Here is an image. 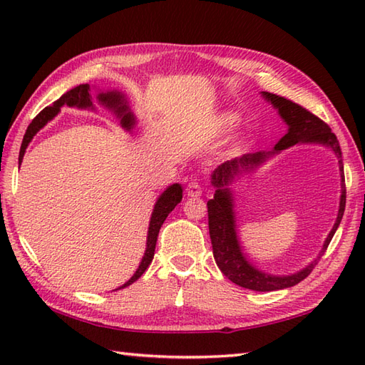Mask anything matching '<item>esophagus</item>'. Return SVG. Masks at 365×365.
<instances>
[{
  "label": "esophagus",
  "mask_w": 365,
  "mask_h": 365,
  "mask_svg": "<svg viewBox=\"0 0 365 365\" xmlns=\"http://www.w3.org/2000/svg\"><path fill=\"white\" fill-rule=\"evenodd\" d=\"M187 192H188V196L197 197V196L202 195V187H200L199 182L191 180V182L187 185Z\"/></svg>",
  "instance_id": "1"
}]
</instances>
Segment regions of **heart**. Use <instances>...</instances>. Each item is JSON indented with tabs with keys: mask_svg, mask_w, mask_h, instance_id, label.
Returning <instances> with one entry per match:
<instances>
[{
	"mask_svg": "<svg viewBox=\"0 0 365 365\" xmlns=\"http://www.w3.org/2000/svg\"><path fill=\"white\" fill-rule=\"evenodd\" d=\"M234 123H235V118L232 114H226L222 118V125L224 127H232V125H234Z\"/></svg>",
	"mask_w": 365,
	"mask_h": 365,
	"instance_id": "obj_1",
	"label": "heart"
}]
</instances>
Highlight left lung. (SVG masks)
<instances>
[{
	"label": "left lung",
	"mask_w": 365,
	"mask_h": 365,
	"mask_svg": "<svg viewBox=\"0 0 365 365\" xmlns=\"http://www.w3.org/2000/svg\"><path fill=\"white\" fill-rule=\"evenodd\" d=\"M262 97L268 100L273 105L282 120L289 125L287 133L279 139L273 150L269 152H255L246 153L243 157L234 158L230 161L222 163L213 170L212 185L215 188V196L207 202L208 207V230H210L212 246H213V257L216 265L229 277L232 282L255 292H273L289 289V287L297 285L302 279H306L314 267L319 263L320 257L327 251L328 245L334 237L340 221L345 212V175H344V163H342V150L336 135L332 133L328 123L317 118L315 114L309 113L298 103H293L292 100H287L281 96L271 94V92H262ZM294 143H320L331 148L339 160L341 170V202L339 212L335 226L325 240L322 251L319 255L302 270L293 275H269L258 269L245 259L241 244L236 234V219L233 210V192L230 185L236 178L246 172H252L262 164L268 158L274 156Z\"/></svg>",
	"instance_id": "1"
}]
</instances>
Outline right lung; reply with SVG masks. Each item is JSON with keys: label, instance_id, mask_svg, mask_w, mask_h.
<instances>
[{"label": "right lung", "instance_id": "add662e5", "mask_svg": "<svg viewBox=\"0 0 365 365\" xmlns=\"http://www.w3.org/2000/svg\"><path fill=\"white\" fill-rule=\"evenodd\" d=\"M97 100H98L100 105H103L105 108H108V110L115 114V118L120 119L122 128H125L128 131L133 130L135 123H136V118L130 110L127 97L123 96L122 92H119V91L102 92V91H100L97 94ZM64 105L81 108V110H94V103H92L89 84H80V86L67 91L66 94L61 96L51 106H46L45 110H42L41 113L36 115L33 122H31L28 125L25 136H23L19 163H21L23 155H25V152H26V147L29 145L31 141H33V138L36 136L37 131L43 128L51 119H54V115H58V113L61 111V108H63ZM182 192H183V190H182L180 185L174 183V185H170V187H168L165 191H163L160 197L157 199V202H155V207H153L152 216H150L149 230H147V243H145V252L143 255V260H141V263H139V267L135 271V274L131 276L125 284L120 285L119 289H123V287H128L130 284H133L135 281H138V279L141 277L144 271L147 269V267H149L152 263L153 254H155V245H157L160 227L163 226V222H165V220L168 218V215L173 212L175 205L182 200ZM119 289H115V290H119Z\"/></svg>", "mask_w": 365, "mask_h": 365}]
</instances>
